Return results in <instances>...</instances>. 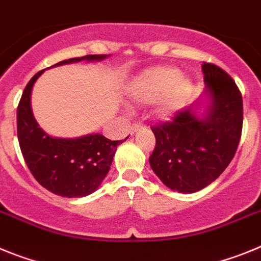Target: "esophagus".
I'll use <instances>...</instances> for the list:
<instances>
[{
	"label": "esophagus",
	"mask_w": 261,
	"mask_h": 261,
	"mask_svg": "<svg viewBox=\"0 0 261 261\" xmlns=\"http://www.w3.org/2000/svg\"><path fill=\"white\" fill-rule=\"evenodd\" d=\"M140 128H143V126H142V124L134 123L133 126H131V128H130V134H131V135H134V134L137 133V131H139Z\"/></svg>",
	"instance_id": "1"
}]
</instances>
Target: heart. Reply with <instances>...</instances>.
<instances>
[{"mask_svg":"<svg viewBox=\"0 0 261 261\" xmlns=\"http://www.w3.org/2000/svg\"><path fill=\"white\" fill-rule=\"evenodd\" d=\"M193 81L171 65L148 68L130 81L127 97L131 103L147 106L155 103V113L162 119L173 117L189 98Z\"/></svg>","mask_w":261,"mask_h":261,"instance_id":"1","label":"heart"}]
</instances>
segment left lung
I'll use <instances>...</instances> for the list:
<instances>
[{"instance_id": "8db88e82", "label": "left lung", "mask_w": 261, "mask_h": 261, "mask_svg": "<svg viewBox=\"0 0 261 261\" xmlns=\"http://www.w3.org/2000/svg\"><path fill=\"white\" fill-rule=\"evenodd\" d=\"M202 73V97L171 122L151 127L156 146L149 165L165 187L178 193H194L217 180L242 135L243 99L237 84L209 63H203Z\"/></svg>"}]
</instances>
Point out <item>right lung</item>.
Returning <instances> with one entry per match:
<instances>
[{"mask_svg": "<svg viewBox=\"0 0 261 261\" xmlns=\"http://www.w3.org/2000/svg\"><path fill=\"white\" fill-rule=\"evenodd\" d=\"M110 55H87L63 60L49 68L79 62H101ZM40 71L29 81L17 109V133L27 167L35 180L58 196L77 198L92 194L106 177L117 147L101 134L79 138H56L40 127L31 109V92Z\"/></svg>", "mask_w": 261, "mask_h": 261, "instance_id": "add662e5", "label": "right lung"}]
</instances>
